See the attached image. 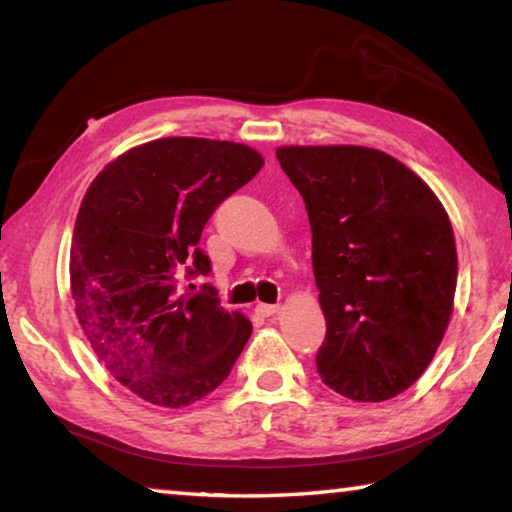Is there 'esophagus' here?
<instances>
[{"label": "esophagus", "instance_id": "1", "mask_svg": "<svg viewBox=\"0 0 512 512\" xmlns=\"http://www.w3.org/2000/svg\"><path fill=\"white\" fill-rule=\"evenodd\" d=\"M277 311H280V307H277V305H264V302H259V305L255 307V314H257V316H262V318L275 316Z\"/></svg>", "mask_w": 512, "mask_h": 512}]
</instances>
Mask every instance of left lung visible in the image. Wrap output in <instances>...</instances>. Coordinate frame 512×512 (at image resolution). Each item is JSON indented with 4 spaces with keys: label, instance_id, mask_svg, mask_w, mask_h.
I'll use <instances>...</instances> for the list:
<instances>
[{
    "label": "left lung",
    "instance_id": "obj_1",
    "mask_svg": "<svg viewBox=\"0 0 512 512\" xmlns=\"http://www.w3.org/2000/svg\"><path fill=\"white\" fill-rule=\"evenodd\" d=\"M305 198L327 336L318 375L354 402L404 393L454 311L456 241L431 187L406 164L354 144L280 146Z\"/></svg>",
    "mask_w": 512,
    "mask_h": 512
}]
</instances>
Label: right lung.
Returning a JSON list of instances; mask_svg holds the SVG:
<instances>
[{"instance_id":"add662e5","label":"right lung","mask_w":512,"mask_h":512,"mask_svg":"<svg viewBox=\"0 0 512 512\" xmlns=\"http://www.w3.org/2000/svg\"><path fill=\"white\" fill-rule=\"evenodd\" d=\"M262 167L246 144L162 137L117 155L85 192L69 250L76 318L110 375L144 402H198L248 343L241 311L219 307L212 287L189 296L178 284L210 273L198 248L205 223Z\"/></svg>"}]
</instances>
